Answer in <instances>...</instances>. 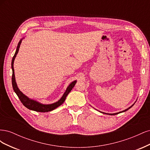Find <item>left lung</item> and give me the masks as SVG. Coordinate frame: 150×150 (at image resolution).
<instances>
[{
    "instance_id": "1",
    "label": "left lung",
    "mask_w": 150,
    "mask_h": 150,
    "mask_svg": "<svg viewBox=\"0 0 150 150\" xmlns=\"http://www.w3.org/2000/svg\"><path fill=\"white\" fill-rule=\"evenodd\" d=\"M134 103L133 104V105L132 106H130L129 108H128V109H126V110H124V111H121V112H117V113H114V114H108V115H117V114H119V113H120V112H125V111H126L127 110H129V109H130L131 107H132L133 105H134ZM104 113V112H103ZM108 115V114H107Z\"/></svg>"
}]
</instances>
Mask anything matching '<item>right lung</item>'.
I'll return each instance as SVG.
<instances>
[{
	"instance_id": "add662e5",
	"label": "right lung",
	"mask_w": 150,
	"mask_h": 150,
	"mask_svg": "<svg viewBox=\"0 0 150 150\" xmlns=\"http://www.w3.org/2000/svg\"><path fill=\"white\" fill-rule=\"evenodd\" d=\"M22 42V39L20 40L19 44L17 45V47L16 49V51L15 52L14 56H13L12 60V87H13V89L15 93H16V94L17 95V96L19 97L20 101H21V103L23 104V105L26 107L27 108L29 109L30 110H33L37 112H48V111H52L54 110H55L56 108H57V107H59V106H61V104L64 102L66 96H67V94H69L71 91L72 90V89L74 88V86H75L76 83V81H74L72 82V83H71L69 86H68L66 92L64 93V94H63L62 97L61 98V99L60 100H59L57 102L53 103L51 104H40L38 102H36L35 101L32 100V99H30L29 98H28L26 96L22 93L21 91L19 89V88H17V86L16 82V79H15V75H14V69H13V61H14L15 58L16 57V55L18 53V51L19 50V47L21 46V44Z\"/></svg>"
}]
</instances>
